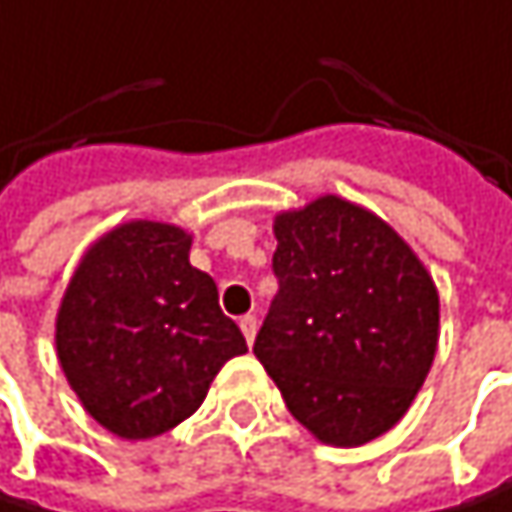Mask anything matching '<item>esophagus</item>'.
<instances>
[{"label":"esophagus","instance_id":"obj_1","mask_svg":"<svg viewBox=\"0 0 512 512\" xmlns=\"http://www.w3.org/2000/svg\"><path fill=\"white\" fill-rule=\"evenodd\" d=\"M256 328H259L256 316H244V319H241V331H244L247 343H253V337H256Z\"/></svg>","mask_w":512,"mask_h":512}]
</instances>
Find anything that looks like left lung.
<instances>
[{
  "label": "left lung",
  "mask_w": 512,
  "mask_h": 512,
  "mask_svg": "<svg viewBox=\"0 0 512 512\" xmlns=\"http://www.w3.org/2000/svg\"><path fill=\"white\" fill-rule=\"evenodd\" d=\"M277 295L253 352L319 441L358 447L411 405L438 346V292L373 211L319 196L274 220Z\"/></svg>",
  "instance_id": "obj_1"
}]
</instances>
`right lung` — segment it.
I'll use <instances>...</instances> for the list:
<instances>
[{
  "label": "right lung",
  "instance_id": "add662e5",
  "mask_svg": "<svg viewBox=\"0 0 512 512\" xmlns=\"http://www.w3.org/2000/svg\"><path fill=\"white\" fill-rule=\"evenodd\" d=\"M56 352L83 408L119 438L187 420L220 367L247 352L214 280L190 265V235L130 220L80 259L56 319Z\"/></svg>",
  "mask_w": 512,
  "mask_h": 512
}]
</instances>
